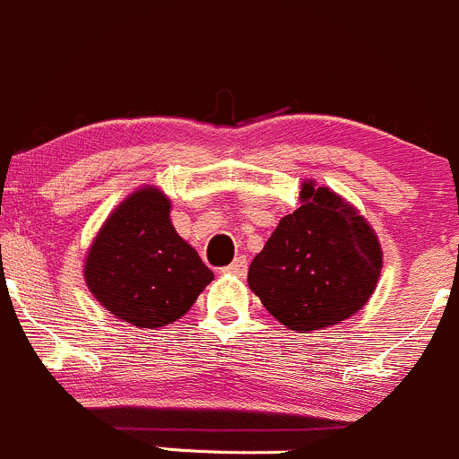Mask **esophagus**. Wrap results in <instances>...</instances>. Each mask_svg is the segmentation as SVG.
Instances as JSON below:
<instances>
[{
  "label": "esophagus",
  "mask_w": 459,
  "mask_h": 459,
  "mask_svg": "<svg viewBox=\"0 0 459 459\" xmlns=\"http://www.w3.org/2000/svg\"><path fill=\"white\" fill-rule=\"evenodd\" d=\"M223 272H225V274L245 276V272H247V258H245V256H236L228 267H223Z\"/></svg>",
  "instance_id": "1"
}]
</instances>
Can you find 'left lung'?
<instances>
[{
    "instance_id": "1",
    "label": "left lung",
    "mask_w": 459,
    "mask_h": 459,
    "mask_svg": "<svg viewBox=\"0 0 459 459\" xmlns=\"http://www.w3.org/2000/svg\"><path fill=\"white\" fill-rule=\"evenodd\" d=\"M299 201L254 256L247 283L276 321L307 333L342 324L368 303L384 252L368 221L330 187L303 180Z\"/></svg>"
}]
</instances>
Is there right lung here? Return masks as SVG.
Instances as JSON below:
<instances>
[{
	"instance_id": "obj_1",
	"label": "right lung",
	"mask_w": 459,
	"mask_h": 459,
	"mask_svg": "<svg viewBox=\"0 0 459 459\" xmlns=\"http://www.w3.org/2000/svg\"><path fill=\"white\" fill-rule=\"evenodd\" d=\"M169 212L171 201L158 187L135 189L107 216L84 258L95 301L138 328L178 321L214 279Z\"/></svg>"
}]
</instances>
